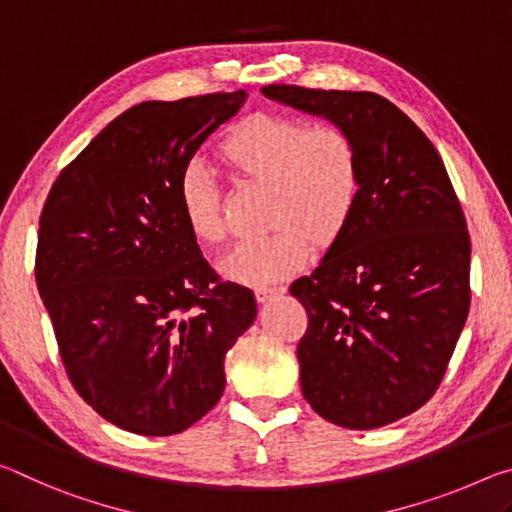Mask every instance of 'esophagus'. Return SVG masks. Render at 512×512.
Instances as JSON below:
<instances>
[{
	"mask_svg": "<svg viewBox=\"0 0 512 512\" xmlns=\"http://www.w3.org/2000/svg\"><path fill=\"white\" fill-rule=\"evenodd\" d=\"M283 292H286V288H283V286H258V288H254L256 301H261V304H265L267 299H272L276 295H283Z\"/></svg>",
	"mask_w": 512,
	"mask_h": 512,
	"instance_id": "1",
	"label": "esophagus"
}]
</instances>
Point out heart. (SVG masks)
<instances>
[{"mask_svg": "<svg viewBox=\"0 0 512 512\" xmlns=\"http://www.w3.org/2000/svg\"><path fill=\"white\" fill-rule=\"evenodd\" d=\"M220 156L242 177L270 183L267 224L220 261L233 281L265 286L304 267L311 242L329 247L356 213L360 199V156L354 138L335 124L306 127L295 117L258 113L242 120L222 140ZM179 204L188 231L217 245L226 236L220 192L208 167L190 163L179 179Z\"/></svg>", "mask_w": 512, "mask_h": 512, "instance_id": "heart-1", "label": "heart"}]
</instances>
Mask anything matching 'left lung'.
<instances>
[{
    "label": "left lung",
    "instance_id": "left-lung-1",
    "mask_svg": "<svg viewBox=\"0 0 512 512\" xmlns=\"http://www.w3.org/2000/svg\"><path fill=\"white\" fill-rule=\"evenodd\" d=\"M263 95L326 117L358 147L356 213L290 295L308 315L297 347L304 399L331 424L379 429L433 397L465 326L463 208L438 149L385 97L286 83Z\"/></svg>",
    "mask_w": 512,
    "mask_h": 512
}]
</instances>
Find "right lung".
<instances>
[{
  "label": "right lung",
  "instance_id": "1",
  "mask_svg": "<svg viewBox=\"0 0 512 512\" xmlns=\"http://www.w3.org/2000/svg\"><path fill=\"white\" fill-rule=\"evenodd\" d=\"M247 92L142 102L58 174L36 281L74 390L115 426L174 435L224 392V356L256 320L183 220L179 179Z\"/></svg>",
  "mask_w": 512,
  "mask_h": 512
}]
</instances>
